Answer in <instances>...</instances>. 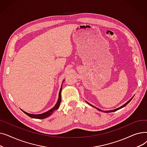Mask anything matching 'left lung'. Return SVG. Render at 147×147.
<instances>
[{"mask_svg": "<svg viewBox=\"0 0 147 147\" xmlns=\"http://www.w3.org/2000/svg\"><path fill=\"white\" fill-rule=\"evenodd\" d=\"M133 98H131L130 100H129V101H128L126 104H125L124 105H122L121 107H119V108H118V109H115V110H109V111H105V112H106V113H111V112H114V111H117V110H119V109H121V108H123V107H125L127 104H129L130 102V101H131V100H132V99ZM88 104H89V105H92L91 104H89L88 102H87ZM94 107H95L94 106H93ZM96 108V109H97V110H98L99 111H102V110H100V109H98V108H96V107H95Z\"/></svg>", "mask_w": 147, "mask_h": 147, "instance_id": "8db88e82", "label": "left lung"}]
</instances>
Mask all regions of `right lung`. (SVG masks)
<instances>
[{"label": "right lung", "mask_w": 147, "mask_h": 147, "mask_svg": "<svg viewBox=\"0 0 147 147\" xmlns=\"http://www.w3.org/2000/svg\"><path fill=\"white\" fill-rule=\"evenodd\" d=\"M61 90H62V86H61V88L60 89V90H59V98H58V101L56 104V105L54 106L52 109H51L50 110L46 111L43 114H29L28 113H26L24 111H22L23 112H24L26 114H27L28 116L32 117V118H34V119H45V118H46L47 117L49 116V115H51L53 112L54 111L57 110L59 107V105H60V103H61Z\"/></svg>", "instance_id": "right-lung-1"}]
</instances>
